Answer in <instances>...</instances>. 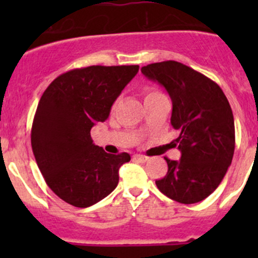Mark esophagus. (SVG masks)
I'll return each instance as SVG.
<instances>
[{
  "label": "esophagus",
  "instance_id": "1",
  "mask_svg": "<svg viewBox=\"0 0 258 258\" xmlns=\"http://www.w3.org/2000/svg\"><path fill=\"white\" fill-rule=\"evenodd\" d=\"M134 158H135V160L140 161V162H147V161H148V157H147V156H145V155H135Z\"/></svg>",
  "mask_w": 258,
  "mask_h": 258
}]
</instances>
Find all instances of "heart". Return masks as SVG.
<instances>
[{"label": "heart", "mask_w": 258, "mask_h": 258, "mask_svg": "<svg viewBox=\"0 0 258 258\" xmlns=\"http://www.w3.org/2000/svg\"><path fill=\"white\" fill-rule=\"evenodd\" d=\"M144 96H145V101H148V100H153V98L156 97H160V96H163V93L153 87H147L144 90Z\"/></svg>", "instance_id": "obj_1"}]
</instances>
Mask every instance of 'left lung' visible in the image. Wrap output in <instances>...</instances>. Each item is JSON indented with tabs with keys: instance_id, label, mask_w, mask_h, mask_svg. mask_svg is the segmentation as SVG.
Segmentation results:
<instances>
[{
	"instance_id": "obj_1",
	"label": "left lung",
	"mask_w": 258,
	"mask_h": 258,
	"mask_svg": "<svg viewBox=\"0 0 258 258\" xmlns=\"http://www.w3.org/2000/svg\"><path fill=\"white\" fill-rule=\"evenodd\" d=\"M147 79L167 90L172 100L171 124L181 158L165 157L168 171L156 181L157 188L179 204H196L218 187L235 152V121L220 86L177 61H163L141 69Z\"/></svg>"
}]
</instances>
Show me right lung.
Returning <instances> with one entry per match:
<instances>
[{
  "label": "right lung",
  "mask_w": 258,
  "mask_h": 258,
  "mask_svg": "<svg viewBox=\"0 0 258 258\" xmlns=\"http://www.w3.org/2000/svg\"><path fill=\"white\" fill-rule=\"evenodd\" d=\"M140 67L88 66L59 75L38 102L31 145L46 183L57 196L85 209L111 194L127 152L110 155L93 144L91 128L111 107Z\"/></svg>",
  "instance_id": "right-lung-1"
}]
</instances>
